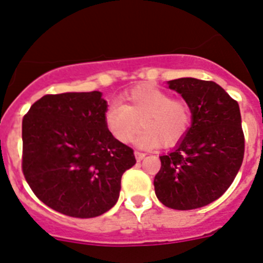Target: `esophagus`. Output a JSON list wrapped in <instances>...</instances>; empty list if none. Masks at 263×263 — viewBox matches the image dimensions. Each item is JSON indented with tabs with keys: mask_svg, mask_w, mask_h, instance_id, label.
I'll use <instances>...</instances> for the list:
<instances>
[{
	"mask_svg": "<svg viewBox=\"0 0 263 263\" xmlns=\"http://www.w3.org/2000/svg\"><path fill=\"white\" fill-rule=\"evenodd\" d=\"M134 155H136V159L138 160V162H141V160H142L143 158L146 157L145 153H141V152H136V153H134Z\"/></svg>",
	"mask_w": 263,
	"mask_h": 263,
	"instance_id": "obj_1",
	"label": "esophagus"
}]
</instances>
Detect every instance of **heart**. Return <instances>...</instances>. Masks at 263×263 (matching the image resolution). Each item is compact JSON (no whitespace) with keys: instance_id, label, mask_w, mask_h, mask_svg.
I'll return each mask as SVG.
<instances>
[{"instance_id":"1","label":"heart","mask_w":263,"mask_h":263,"mask_svg":"<svg viewBox=\"0 0 263 263\" xmlns=\"http://www.w3.org/2000/svg\"><path fill=\"white\" fill-rule=\"evenodd\" d=\"M139 124L143 129L137 136L142 147L175 145L191 127L192 108L183 99L150 84L137 85L124 95V104L113 103L105 111V125L117 141L133 139Z\"/></svg>"}]
</instances>
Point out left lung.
Returning a JSON list of instances; mask_svg holds the SVG:
<instances>
[{"instance_id":"left-lung-1","label":"left lung","mask_w":263,"mask_h":263,"mask_svg":"<svg viewBox=\"0 0 263 263\" xmlns=\"http://www.w3.org/2000/svg\"><path fill=\"white\" fill-rule=\"evenodd\" d=\"M167 84L191 105L192 125L173 152L159 157L155 195L173 210H196L217 200L242 164L240 106L213 81L182 78Z\"/></svg>"}]
</instances>
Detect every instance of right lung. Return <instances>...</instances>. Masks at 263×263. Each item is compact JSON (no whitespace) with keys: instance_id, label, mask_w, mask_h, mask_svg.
Segmentation results:
<instances>
[{"instance_id":"1","label":"right lung","mask_w":263,"mask_h":263,"mask_svg":"<svg viewBox=\"0 0 263 263\" xmlns=\"http://www.w3.org/2000/svg\"><path fill=\"white\" fill-rule=\"evenodd\" d=\"M101 92L46 95L22 120V171L42 203L66 216L103 215L120 196L133 148L111 136Z\"/></svg>"}]
</instances>
